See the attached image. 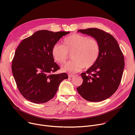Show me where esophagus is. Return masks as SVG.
Instances as JSON below:
<instances>
[{
  "mask_svg": "<svg viewBox=\"0 0 135 135\" xmlns=\"http://www.w3.org/2000/svg\"><path fill=\"white\" fill-rule=\"evenodd\" d=\"M74 75H71V74H68V77L69 78H71L73 77H74Z\"/></svg>",
  "mask_w": 135,
  "mask_h": 135,
  "instance_id": "esophagus-1",
  "label": "esophagus"
}]
</instances>
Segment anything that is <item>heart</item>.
<instances>
[{
	"instance_id": "obj_1",
	"label": "heart",
	"mask_w": 135,
	"mask_h": 135,
	"mask_svg": "<svg viewBox=\"0 0 135 135\" xmlns=\"http://www.w3.org/2000/svg\"><path fill=\"white\" fill-rule=\"evenodd\" d=\"M73 60L67 62L61 69L64 72L75 73L85 67L89 68L97 62L100 53L98 40L92 36L73 33L62 41V45L56 43L52 49V55L55 62L64 65L72 52Z\"/></svg>"
}]
</instances>
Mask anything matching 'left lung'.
<instances>
[{"label": "left lung", "mask_w": 135, "mask_h": 135, "mask_svg": "<svg viewBox=\"0 0 135 135\" xmlns=\"http://www.w3.org/2000/svg\"><path fill=\"white\" fill-rule=\"evenodd\" d=\"M78 31L95 38L99 43L100 53L95 64L81 74L83 83L77 90L88 101H103L119 86L124 67V56L118 42L110 33L98 28Z\"/></svg>", "instance_id": "left-lung-1"}]
</instances>
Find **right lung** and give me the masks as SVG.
<instances>
[{"label": "right lung", "mask_w": 135, "mask_h": 135, "mask_svg": "<svg viewBox=\"0 0 135 135\" xmlns=\"http://www.w3.org/2000/svg\"><path fill=\"white\" fill-rule=\"evenodd\" d=\"M69 32L37 31L17 46L12 70L18 91L27 100L36 104L47 102L54 97L60 83L68 79L65 73L53 74L60 67L54 62L52 49Z\"/></svg>", "instance_id": "right-lung-1"}]
</instances>
